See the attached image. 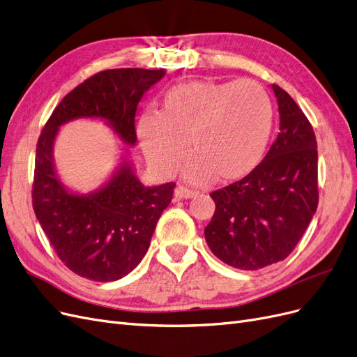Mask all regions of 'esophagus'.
<instances>
[{"label": "esophagus", "mask_w": 357, "mask_h": 357, "mask_svg": "<svg viewBox=\"0 0 357 357\" xmlns=\"http://www.w3.org/2000/svg\"><path fill=\"white\" fill-rule=\"evenodd\" d=\"M197 194H199L197 191L190 190V188L183 187V185H178L176 190H175V199H178V200H182V199H192V197H195V195H197Z\"/></svg>", "instance_id": "esophagus-1"}]
</instances>
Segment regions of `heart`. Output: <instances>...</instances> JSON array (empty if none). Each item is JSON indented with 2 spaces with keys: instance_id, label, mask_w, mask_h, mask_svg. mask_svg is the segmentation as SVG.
I'll list each match as a JSON object with an SVG mask.
<instances>
[{
  "instance_id": "b5f03b06",
  "label": "heart",
  "mask_w": 357,
  "mask_h": 357,
  "mask_svg": "<svg viewBox=\"0 0 357 357\" xmlns=\"http://www.w3.org/2000/svg\"><path fill=\"white\" fill-rule=\"evenodd\" d=\"M270 129L271 102L258 83L191 82L167 91L163 112L144 114L137 136L149 166L165 176L179 167L190 145L195 157L185 175L204 183L215 175L236 181L250 174L266 151Z\"/></svg>"
}]
</instances>
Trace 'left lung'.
I'll return each mask as SVG.
<instances>
[{"label": "left lung", "mask_w": 357, "mask_h": 357, "mask_svg": "<svg viewBox=\"0 0 357 357\" xmlns=\"http://www.w3.org/2000/svg\"><path fill=\"white\" fill-rule=\"evenodd\" d=\"M280 129L262 162L211 194L215 213L204 237L216 258L240 270H259L295 249L317 209V142L296 102L273 84Z\"/></svg>", "instance_id": "obj_1"}]
</instances>
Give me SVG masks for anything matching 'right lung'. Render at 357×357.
Returning <instances> with one entry per match:
<instances>
[{
    "label": "right lung",
    "instance_id": "add662e5",
    "mask_svg": "<svg viewBox=\"0 0 357 357\" xmlns=\"http://www.w3.org/2000/svg\"><path fill=\"white\" fill-rule=\"evenodd\" d=\"M165 74V70L142 68L100 71L70 91L41 130L32 208L57 257L82 278L112 282L136 268L151 243L160 215L174 197L175 183L145 188L130 165L124 163L98 192H68L53 167L57 129L73 119L98 117L107 120L126 144H135L137 103Z\"/></svg>",
    "mask_w": 357,
    "mask_h": 357
}]
</instances>
